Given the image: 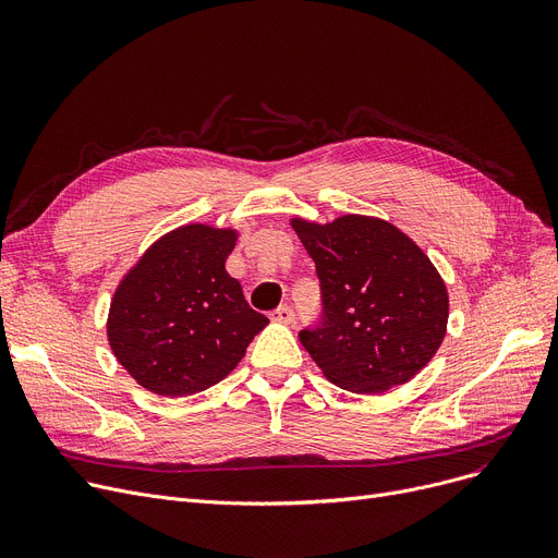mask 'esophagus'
Segmentation results:
<instances>
[{"instance_id": "esophagus-1", "label": "esophagus", "mask_w": 558, "mask_h": 558, "mask_svg": "<svg viewBox=\"0 0 558 558\" xmlns=\"http://www.w3.org/2000/svg\"><path fill=\"white\" fill-rule=\"evenodd\" d=\"M269 318L274 320V324H284V326H289L291 320H294V310H291L289 305H280L278 310H274V312L269 314Z\"/></svg>"}]
</instances>
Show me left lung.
<instances>
[{"label": "left lung", "mask_w": 558, "mask_h": 558, "mask_svg": "<svg viewBox=\"0 0 558 558\" xmlns=\"http://www.w3.org/2000/svg\"><path fill=\"white\" fill-rule=\"evenodd\" d=\"M316 264L324 324L301 343L332 385L377 396L404 385L448 330V289L423 248L393 223L343 215L291 219Z\"/></svg>", "instance_id": "8db88e82"}]
</instances>
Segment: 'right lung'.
Returning <instances> with one entry per match:
<instances>
[{
    "label": "right lung",
    "instance_id": "obj_1",
    "mask_svg": "<svg viewBox=\"0 0 558 558\" xmlns=\"http://www.w3.org/2000/svg\"><path fill=\"white\" fill-rule=\"evenodd\" d=\"M234 228L185 223L146 248L117 284L106 335L114 360L146 391L183 398L238 366L269 318L226 271Z\"/></svg>",
    "mask_w": 558,
    "mask_h": 558
}]
</instances>
